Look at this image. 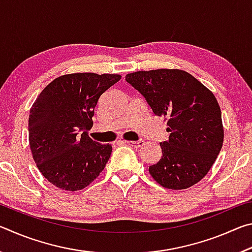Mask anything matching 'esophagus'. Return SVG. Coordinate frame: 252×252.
Wrapping results in <instances>:
<instances>
[{
    "mask_svg": "<svg viewBox=\"0 0 252 252\" xmlns=\"http://www.w3.org/2000/svg\"><path fill=\"white\" fill-rule=\"evenodd\" d=\"M122 143H127L129 146L133 147V148H140L143 146V141H141V140H139V141H121Z\"/></svg>",
    "mask_w": 252,
    "mask_h": 252,
    "instance_id": "esophagus-1",
    "label": "esophagus"
}]
</instances>
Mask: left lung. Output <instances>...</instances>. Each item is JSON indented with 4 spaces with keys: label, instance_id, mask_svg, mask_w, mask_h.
<instances>
[{
    "label": "left lung",
    "instance_id": "left-lung-1",
    "mask_svg": "<svg viewBox=\"0 0 252 252\" xmlns=\"http://www.w3.org/2000/svg\"><path fill=\"white\" fill-rule=\"evenodd\" d=\"M153 113L167 120L162 157L149 167L160 186L182 190L198 183L215 163L223 143L221 110L213 93L186 71L158 69L126 75Z\"/></svg>",
    "mask_w": 252,
    "mask_h": 252
}]
</instances>
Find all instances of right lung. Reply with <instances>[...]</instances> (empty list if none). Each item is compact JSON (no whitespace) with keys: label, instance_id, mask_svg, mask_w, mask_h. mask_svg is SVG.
<instances>
[{"label":"right lung","instance_id":"add662e5","mask_svg":"<svg viewBox=\"0 0 252 252\" xmlns=\"http://www.w3.org/2000/svg\"><path fill=\"white\" fill-rule=\"evenodd\" d=\"M120 79V74H65L36 97L29 117L30 148L36 167L53 186L82 190L104 169L112 147L93 141L88 131L99 97Z\"/></svg>","mask_w":252,"mask_h":252}]
</instances>
